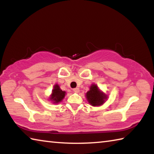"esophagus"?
I'll use <instances>...</instances> for the list:
<instances>
[{
    "instance_id": "34e87169",
    "label": "esophagus",
    "mask_w": 154,
    "mask_h": 154,
    "mask_svg": "<svg viewBox=\"0 0 154 154\" xmlns=\"http://www.w3.org/2000/svg\"><path fill=\"white\" fill-rule=\"evenodd\" d=\"M73 92H75V93H78L79 92V89L78 88H74L73 89Z\"/></svg>"
}]
</instances>
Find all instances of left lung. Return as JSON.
I'll use <instances>...</instances> for the list:
<instances>
[{
	"instance_id": "obj_1",
	"label": "left lung",
	"mask_w": 154,
	"mask_h": 154,
	"mask_svg": "<svg viewBox=\"0 0 154 154\" xmlns=\"http://www.w3.org/2000/svg\"><path fill=\"white\" fill-rule=\"evenodd\" d=\"M86 97L90 105L92 106H100L103 105L106 98V96L100 92L97 85L93 84L86 93Z\"/></svg>"
}]
</instances>
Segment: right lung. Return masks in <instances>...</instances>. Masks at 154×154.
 I'll return each mask as SVG.
<instances>
[{
  "instance_id": "add662e5",
  "label": "right lung",
  "mask_w": 154,
  "mask_h": 154,
  "mask_svg": "<svg viewBox=\"0 0 154 154\" xmlns=\"http://www.w3.org/2000/svg\"><path fill=\"white\" fill-rule=\"evenodd\" d=\"M65 96V92L62 91L58 85H55L54 87V89L52 90V94L51 96V100L54 101V103H58L61 102L62 99L64 98Z\"/></svg>"
}]
</instances>
